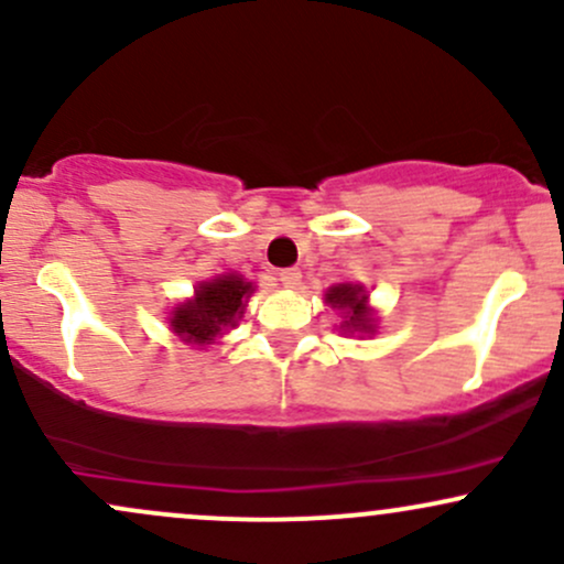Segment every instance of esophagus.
<instances>
[{
  "label": "esophagus",
  "mask_w": 564,
  "mask_h": 564,
  "mask_svg": "<svg viewBox=\"0 0 564 564\" xmlns=\"http://www.w3.org/2000/svg\"><path fill=\"white\" fill-rule=\"evenodd\" d=\"M278 281H281L286 289H296V286H300V281H302V272L296 268H286V270L278 272Z\"/></svg>",
  "instance_id": "obj_1"
}]
</instances>
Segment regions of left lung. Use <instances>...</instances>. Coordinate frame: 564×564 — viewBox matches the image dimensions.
Instances as JSON below:
<instances>
[{
    "instance_id": "1",
    "label": "left lung",
    "mask_w": 564,
    "mask_h": 564,
    "mask_svg": "<svg viewBox=\"0 0 564 564\" xmlns=\"http://www.w3.org/2000/svg\"><path fill=\"white\" fill-rule=\"evenodd\" d=\"M326 302L332 307H339L345 311V326L356 332H372V313L367 307V294H364V286H350V283H339V286H332L326 292Z\"/></svg>"
}]
</instances>
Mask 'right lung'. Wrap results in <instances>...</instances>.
Wrapping results in <instances>:
<instances>
[{"mask_svg":"<svg viewBox=\"0 0 564 564\" xmlns=\"http://www.w3.org/2000/svg\"><path fill=\"white\" fill-rule=\"evenodd\" d=\"M251 292V283H246L238 275H221L200 283L195 300L184 302L173 311V332L187 343H212L225 326H235V318H240Z\"/></svg>","mask_w":564,"mask_h":564,"instance_id":"1","label":"right lung"}]
</instances>
